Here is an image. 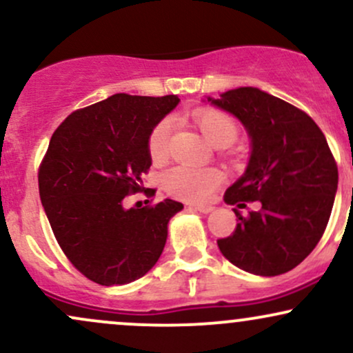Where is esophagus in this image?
Returning a JSON list of instances; mask_svg holds the SVG:
<instances>
[{"mask_svg": "<svg viewBox=\"0 0 353 353\" xmlns=\"http://www.w3.org/2000/svg\"><path fill=\"white\" fill-rule=\"evenodd\" d=\"M189 208L194 209V210H199V212H202V214H209V212H212V210H214L212 205H202V204H190Z\"/></svg>", "mask_w": 353, "mask_h": 353, "instance_id": "1", "label": "esophagus"}]
</instances>
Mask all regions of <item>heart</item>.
<instances>
[{"instance_id": "obj_1", "label": "heart", "mask_w": 353, "mask_h": 353, "mask_svg": "<svg viewBox=\"0 0 353 353\" xmlns=\"http://www.w3.org/2000/svg\"><path fill=\"white\" fill-rule=\"evenodd\" d=\"M194 123L202 134L216 148H228L237 139L239 128L234 117L217 109H197L192 114ZM172 121L163 117L151 129L148 137V152L154 163H163L169 154ZM224 172L217 168H194V165H176L164 174L163 184L168 194L188 202H204L210 199L221 182Z\"/></svg>"}]
</instances>
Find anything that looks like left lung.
I'll use <instances>...</instances> for the list:
<instances>
[{"instance_id": "1", "label": "left lung", "mask_w": 353, "mask_h": 353, "mask_svg": "<svg viewBox=\"0 0 353 353\" xmlns=\"http://www.w3.org/2000/svg\"><path fill=\"white\" fill-rule=\"evenodd\" d=\"M245 125L252 143L244 176L225 190L228 204L261 202L219 239L229 262L255 275L297 267L323 236L334 208L339 169L325 136L302 109L257 88H237L210 99Z\"/></svg>"}]
</instances>
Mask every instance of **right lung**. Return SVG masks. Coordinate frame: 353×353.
I'll use <instances>...</instances> for the list:
<instances>
[{"label":"right lung","instance_id":"right-lung-1","mask_svg":"<svg viewBox=\"0 0 353 353\" xmlns=\"http://www.w3.org/2000/svg\"><path fill=\"white\" fill-rule=\"evenodd\" d=\"M177 103L174 94L119 92L71 112L51 136L38 172L41 204L64 255L99 285L148 274L164 250L169 219L184 208L171 199L124 208L152 164L149 132Z\"/></svg>","mask_w":353,"mask_h":353}]
</instances>
